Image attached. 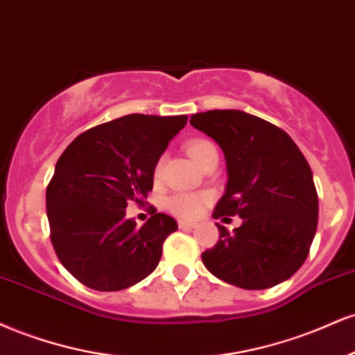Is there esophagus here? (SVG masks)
Here are the masks:
<instances>
[{
	"label": "esophagus",
	"instance_id": "1",
	"mask_svg": "<svg viewBox=\"0 0 355 355\" xmlns=\"http://www.w3.org/2000/svg\"><path fill=\"white\" fill-rule=\"evenodd\" d=\"M179 227L181 229H194L196 227V223L193 220H184V219H179Z\"/></svg>",
	"mask_w": 355,
	"mask_h": 355
}]
</instances>
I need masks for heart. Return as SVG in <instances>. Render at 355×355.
<instances>
[{"label":"heart","mask_w":355,"mask_h":355,"mask_svg":"<svg viewBox=\"0 0 355 355\" xmlns=\"http://www.w3.org/2000/svg\"><path fill=\"white\" fill-rule=\"evenodd\" d=\"M211 149H216V148L209 143V141H204V139L191 141V143L187 144V154H189L191 159H193L196 164H198V162L202 159L204 154L211 151ZM156 171H159V166H157ZM206 199L207 196L204 194L179 193L168 198V201H166V207H168L173 214L181 216V218H194V216H198L199 212H201Z\"/></svg>","instance_id":"obj_1"}]
</instances>
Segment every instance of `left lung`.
Here are the masks:
<instances>
[{
	"instance_id": "1",
	"label": "left lung",
	"mask_w": 355,
	"mask_h": 355,
	"mask_svg": "<svg viewBox=\"0 0 355 355\" xmlns=\"http://www.w3.org/2000/svg\"><path fill=\"white\" fill-rule=\"evenodd\" d=\"M189 123L226 159V193L212 216L243 219L232 232L216 224L219 241L202 252L204 266L249 291L287 281L306 261L318 229V191L301 149L282 129L239 110L198 112Z\"/></svg>"
}]
</instances>
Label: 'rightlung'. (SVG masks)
Masks as SVG:
<instances>
[{"label":"right lung","instance_id":"add662e5","mask_svg":"<svg viewBox=\"0 0 355 355\" xmlns=\"http://www.w3.org/2000/svg\"><path fill=\"white\" fill-rule=\"evenodd\" d=\"M186 123L184 114H128L87 129L61 154L46 211L54 251L81 284L121 291L157 268L176 219L157 212L139 227L126 207L148 198L157 161Z\"/></svg>","mask_w":355,"mask_h":355}]
</instances>
